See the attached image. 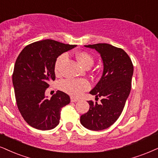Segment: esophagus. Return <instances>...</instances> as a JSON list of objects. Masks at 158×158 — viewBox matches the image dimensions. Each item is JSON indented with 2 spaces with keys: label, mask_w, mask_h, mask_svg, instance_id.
Here are the masks:
<instances>
[{
  "label": "esophagus",
  "mask_w": 158,
  "mask_h": 158,
  "mask_svg": "<svg viewBox=\"0 0 158 158\" xmlns=\"http://www.w3.org/2000/svg\"><path fill=\"white\" fill-rule=\"evenodd\" d=\"M77 101H79L78 99L75 98V97H71V102H77Z\"/></svg>",
  "instance_id": "obj_1"
}]
</instances>
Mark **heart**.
I'll return each mask as SVG.
<instances>
[{
    "label": "heart",
    "mask_w": 158,
    "mask_h": 158,
    "mask_svg": "<svg viewBox=\"0 0 158 158\" xmlns=\"http://www.w3.org/2000/svg\"><path fill=\"white\" fill-rule=\"evenodd\" d=\"M67 54L63 53L59 56L55 63L56 73H59L61 66L67 59ZM77 58L80 64L84 68H90L94 64V59L90 54L85 52H80L77 54ZM60 89L64 92L73 97H79L90 88V83L85 79H65L61 81L59 84Z\"/></svg>",
    "instance_id": "obj_1"
}]
</instances>
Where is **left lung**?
<instances>
[{"instance_id":"1","label":"left lung","mask_w":158,"mask_h":158,"mask_svg":"<svg viewBox=\"0 0 158 158\" xmlns=\"http://www.w3.org/2000/svg\"><path fill=\"white\" fill-rule=\"evenodd\" d=\"M85 47L96 50L103 62V73L91 94L101 102L88 101L89 111L81 116V123L91 130L107 129L118 119L131 90L133 65L127 52L111 44L99 43Z\"/></svg>"}]
</instances>
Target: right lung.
<instances>
[{
  "instance_id": "add662e5",
  "label": "right lung",
  "mask_w": 158,
  "mask_h": 158,
  "mask_svg": "<svg viewBox=\"0 0 158 158\" xmlns=\"http://www.w3.org/2000/svg\"><path fill=\"white\" fill-rule=\"evenodd\" d=\"M76 46L45 40L28 44L19 54L12 75L15 98L19 111L32 127L48 130L59 124L61 108L70 102L69 96L57 91L48 99L44 93L56 79L57 58Z\"/></svg>"
}]
</instances>
